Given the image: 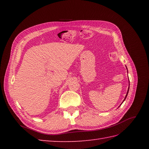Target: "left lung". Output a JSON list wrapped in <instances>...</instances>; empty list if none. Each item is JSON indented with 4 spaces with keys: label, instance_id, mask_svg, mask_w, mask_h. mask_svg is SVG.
Here are the masks:
<instances>
[{
    "label": "left lung",
    "instance_id": "8db88e82",
    "mask_svg": "<svg viewBox=\"0 0 149 149\" xmlns=\"http://www.w3.org/2000/svg\"><path fill=\"white\" fill-rule=\"evenodd\" d=\"M129 89H128V90H127V94H126V96H125V99H124V100H123V101L125 100V99H126V97H127V94H128V92H129Z\"/></svg>",
    "mask_w": 149,
    "mask_h": 149
}]
</instances>
